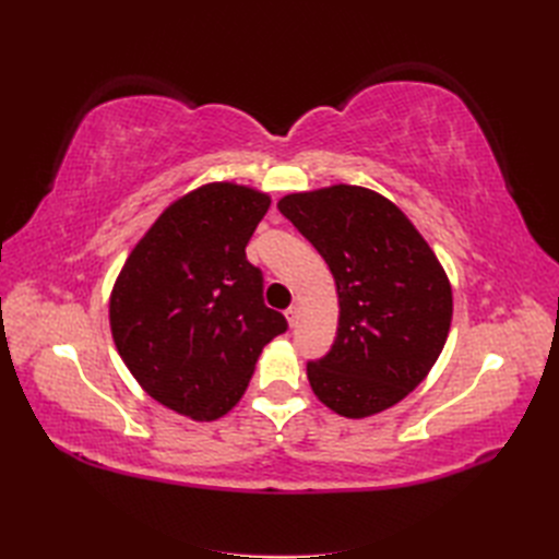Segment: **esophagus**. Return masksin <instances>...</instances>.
I'll use <instances>...</instances> for the list:
<instances>
[{
  "label": "esophagus",
  "instance_id": "34e87169",
  "mask_svg": "<svg viewBox=\"0 0 559 559\" xmlns=\"http://www.w3.org/2000/svg\"><path fill=\"white\" fill-rule=\"evenodd\" d=\"M284 314H286V321H289V326H296V321H298V308H289Z\"/></svg>",
  "mask_w": 559,
  "mask_h": 559
}]
</instances>
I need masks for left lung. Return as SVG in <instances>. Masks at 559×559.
<instances>
[{
	"mask_svg": "<svg viewBox=\"0 0 559 559\" xmlns=\"http://www.w3.org/2000/svg\"><path fill=\"white\" fill-rule=\"evenodd\" d=\"M277 207L326 261L341 306L329 354L308 361L312 392L343 417L392 408L448 341L443 265L392 200L361 186L292 193Z\"/></svg>",
	"mask_w": 559,
	"mask_h": 559,
	"instance_id": "obj_1",
	"label": "left lung"
}]
</instances>
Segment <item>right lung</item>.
<instances>
[{
    "label": "right lung",
    "mask_w": 559,
    "mask_h": 559,
    "mask_svg": "<svg viewBox=\"0 0 559 559\" xmlns=\"http://www.w3.org/2000/svg\"><path fill=\"white\" fill-rule=\"evenodd\" d=\"M267 207L249 186H200L156 218L114 284L116 349L144 392L179 415H226L263 347L286 331L245 253Z\"/></svg>",
    "instance_id": "right-lung-1"
}]
</instances>
